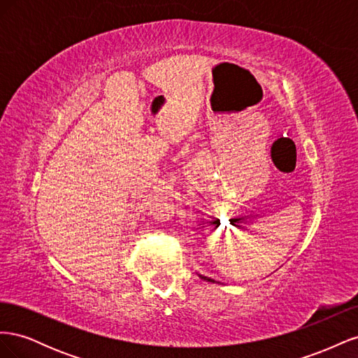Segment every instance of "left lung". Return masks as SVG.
<instances>
[{
  "label": "left lung",
  "mask_w": 358,
  "mask_h": 358,
  "mask_svg": "<svg viewBox=\"0 0 358 358\" xmlns=\"http://www.w3.org/2000/svg\"><path fill=\"white\" fill-rule=\"evenodd\" d=\"M203 280H206V282H216L215 279H212V278H208V276H203V275H199Z\"/></svg>",
  "instance_id": "left-lung-1"
}]
</instances>
